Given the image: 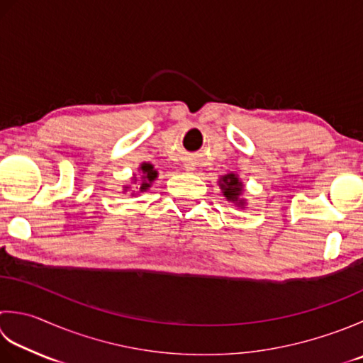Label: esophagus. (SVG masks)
<instances>
[{
  "label": "esophagus",
  "mask_w": 363,
  "mask_h": 363,
  "mask_svg": "<svg viewBox=\"0 0 363 363\" xmlns=\"http://www.w3.org/2000/svg\"><path fill=\"white\" fill-rule=\"evenodd\" d=\"M186 169H187V172H194V165H186Z\"/></svg>",
  "instance_id": "1"
}]
</instances>
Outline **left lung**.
I'll return each mask as SVG.
<instances>
[{
    "mask_svg": "<svg viewBox=\"0 0 363 363\" xmlns=\"http://www.w3.org/2000/svg\"><path fill=\"white\" fill-rule=\"evenodd\" d=\"M223 189V195L226 196V200L230 201H238V198L240 195V190H242V184L239 182V179L234 174H226L223 177V184H220ZM242 204V201H239Z\"/></svg>",
    "mask_w": 363,
    "mask_h": 363,
    "instance_id": "obj_1",
    "label": "left lung"
}]
</instances>
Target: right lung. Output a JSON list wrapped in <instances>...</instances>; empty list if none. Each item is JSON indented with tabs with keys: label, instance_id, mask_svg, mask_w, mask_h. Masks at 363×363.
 Here are the masks:
<instances>
[{
	"label": "right lung",
	"instance_id": "right-lung-1",
	"mask_svg": "<svg viewBox=\"0 0 363 363\" xmlns=\"http://www.w3.org/2000/svg\"><path fill=\"white\" fill-rule=\"evenodd\" d=\"M140 169L141 173H143V184H141L140 190H146L149 186H151L149 182H152L155 177H157V172H155L151 163H143V165L140 167Z\"/></svg>",
	"mask_w": 363,
	"mask_h": 363
}]
</instances>
